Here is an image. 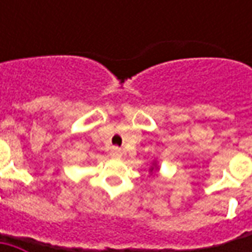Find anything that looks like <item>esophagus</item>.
I'll return each instance as SVG.
<instances>
[{"instance_id": "1", "label": "esophagus", "mask_w": 252, "mask_h": 252, "mask_svg": "<svg viewBox=\"0 0 252 252\" xmlns=\"http://www.w3.org/2000/svg\"><path fill=\"white\" fill-rule=\"evenodd\" d=\"M109 156H111L112 158H121L122 151L119 150V149H116V147H113V149H111V151H109Z\"/></svg>"}]
</instances>
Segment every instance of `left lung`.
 Here are the masks:
<instances>
[{
  "instance_id": "left-lung-1",
  "label": "left lung",
  "mask_w": 252,
  "mask_h": 252,
  "mask_svg": "<svg viewBox=\"0 0 252 252\" xmlns=\"http://www.w3.org/2000/svg\"><path fill=\"white\" fill-rule=\"evenodd\" d=\"M157 169H158V165H157V161H154V162H153V165H151V167H150V172H151V174H153V172H156Z\"/></svg>"
}]
</instances>
